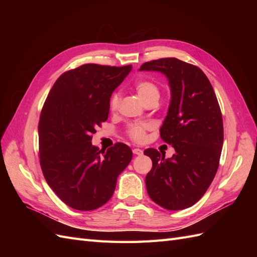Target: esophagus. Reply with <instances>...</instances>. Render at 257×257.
Returning a JSON list of instances; mask_svg holds the SVG:
<instances>
[{
	"instance_id": "34e87169",
	"label": "esophagus",
	"mask_w": 257,
	"mask_h": 257,
	"mask_svg": "<svg viewBox=\"0 0 257 257\" xmlns=\"http://www.w3.org/2000/svg\"><path fill=\"white\" fill-rule=\"evenodd\" d=\"M143 152L144 151L142 149H138V148H135V149H133V153L136 154V155H142Z\"/></svg>"
}]
</instances>
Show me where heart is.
I'll use <instances>...</instances> for the list:
<instances>
[{"instance_id":"heart-1","label":"heart","mask_w":257,"mask_h":257,"mask_svg":"<svg viewBox=\"0 0 257 257\" xmlns=\"http://www.w3.org/2000/svg\"><path fill=\"white\" fill-rule=\"evenodd\" d=\"M135 90L137 92L138 96L142 98L143 102H145V100H147L148 98H150L152 96H159V89L157 85L148 80L138 81L135 84ZM119 104H120V94L118 92H114L109 99L110 109L115 110L116 108L119 107ZM147 128H148L147 124L135 123V124H132L130 126L127 133H128V136L133 139L134 142L142 143L145 141Z\"/></svg>"}]
</instances>
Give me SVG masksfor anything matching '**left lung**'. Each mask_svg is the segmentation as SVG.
Returning a JSON list of instances; mask_svg holds the SVG:
<instances>
[{"label": "left lung", "mask_w": 257, "mask_h": 257, "mask_svg": "<svg viewBox=\"0 0 257 257\" xmlns=\"http://www.w3.org/2000/svg\"><path fill=\"white\" fill-rule=\"evenodd\" d=\"M139 71L166 76L172 97L160 132L176 151L165 159L152 148L145 150L152 160L148 194L167 210L189 208L204 196L219 167L224 133L215 93L199 67L176 58L146 62Z\"/></svg>", "instance_id": "left-lung-1"}]
</instances>
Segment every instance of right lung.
<instances>
[{
  "mask_svg": "<svg viewBox=\"0 0 257 257\" xmlns=\"http://www.w3.org/2000/svg\"><path fill=\"white\" fill-rule=\"evenodd\" d=\"M131 71V65L83 64L62 74L46 98L38 123L41 167L52 191L73 209L106 204L133 158L122 143L106 151L91 143L108 119L112 92Z\"/></svg>",
  "mask_w": 257,
  "mask_h": 257,
  "instance_id": "right-lung-1",
  "label": "right lung"
}]
</instances>
